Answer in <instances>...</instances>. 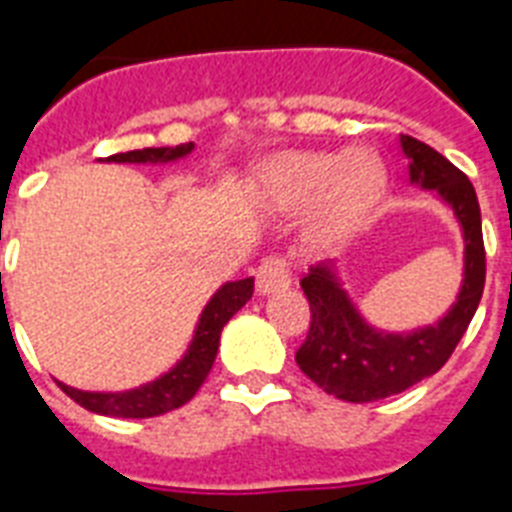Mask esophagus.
<instances>
[{
    "instance_id": "obj_1",
    "label": "esophagus",
    "mask_w": 512,
    "mask_h": 512,
    "mask_svg": "<svg viewBox=\"0 0 512 512\" xmlns=\"http://www.w3.org/2000/svg\"><path fill=\"white\" fill-rule=\"evenodd\" d=\"M289 284H292L289 265L284 263L281 257H268V260H263V265L257 268V292H260V295H271V292L287 289Z\"/></svg>"
}]
</instances>
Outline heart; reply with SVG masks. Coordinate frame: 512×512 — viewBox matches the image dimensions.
Returning <instances> with one entry per match:
<instances>
[{
	"instance_id": "b5f03b06",
	"label": "heart",
	"mask_w": 512,
	"mask_h": 512,
	"mask_svg": "<svg viewBox=\"0 0 512 512\" xmlns=\"http://www.w3.org/2000/svg\"><path fill=\"white\" fill-rule=\"evenodd\" d=\"M385 191L380 159L364 148L335 151H289L257 167V196L271 212H300L305 239L313 247H337L366 223Z\"/></svg>"
}]
</instances>
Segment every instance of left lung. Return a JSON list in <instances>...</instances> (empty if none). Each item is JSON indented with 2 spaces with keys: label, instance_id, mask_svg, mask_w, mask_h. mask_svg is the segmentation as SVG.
<instances>
[{
  "label": "left lung",
  "instance_id": "left-lung-1",
  "mask_svg": "<svg viewBox=\"0 0 512 512\" xmlns=\"http://www.w3.org/2000/svg\"><path fill=\"white\" fill-rule=\"evenodd\" d=\"M401 151L409 159V183L436 193L460 223L465 244L460 292L436 324L388 332L366 321L342 284L337 263L308 268L300 287L311 303V332L297 350V366L319 388L350 404L396 396L436 374L462 340L484 295L486 252L476 188L446 156L420 140L401 135Z\"/></svg>",
  "mask_w": 512,
  "mask_h": 512
}]
</instances>
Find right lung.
<instances>
[{
	"mask_svg": "<svg viewBox=\"0 0 512 512\" xmlns=\"http://www.w3.org/2000/svg\"><path fill=\"white\" fill-rule=\"evenodd\" d=\"M193 143H180V146L164 148H140V151H127V154H114L100 162L114 164H172L180 162L193 151ZM255 292V279L225 281L215 295L209 297L204 305L193 337L188 342L185 353L170 366L167 372L159 374L156 380L143 382L138 388L130 390H79L71 388L66 382H60V390L68 398H74L76 404L90 409L103 417H124V420H143V417H159L167 414L185 401L196 396L201 382L207 380L209 369L215 364L217 348H220V332L236 313L249 303V297Z\"/></svg>",
	"mask_w": 512,
	"mask_h": 512,
	"instance_id": "right-lung-1",
	"label": "right lung"
}]
</instances>
